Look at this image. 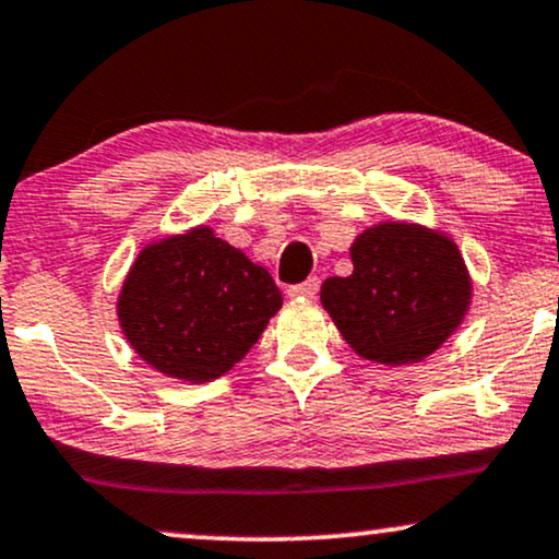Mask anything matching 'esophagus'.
<instances>
[{"instance_id": "obj_1", "label": "esophagus", "mask_w": 559, "mask_h": 559, "mask_svg": "<svg viewBox=\"0 0 559 559\" xmlns=\"http://www.w3.org/2000/svg\"><path fill=\"white\" fill-rule=\"evenodd\" d=\"M320 292V278L318 275H309L305 284H297L288 288V297H305V299H314Z\"/></svg>"}]
</instances>
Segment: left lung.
Listing matches in <instances>:
<instances>
[{"mask_svg": "<svg viewBox=\"0 0 559 559\" xmlns=\"http://www.w3.org/2000/svg\"><path fill=\"white\" fill-rule=\"evenodd\" d=\"M354 273L320 288L346 344L380 365H416L437 352L472 305L459 247L432 228L388 221L352 245Z\"/></svg>", "mask_w": 559, "mask_h": 559, "instance_id": "obj_1", "label": "left lung"}]
</instances>
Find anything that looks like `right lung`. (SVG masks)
<instances>
[{
	"mask_svg": "<svg viewBox=\"0 0 559 559\" xmlns=\"http://www.w3.org/2000/svg\"><path fill=\"white\" fill-rule=\"evenodd\" d=\"M281 305L265 267L198 226L138 254L117 314L145 365L166 378L211 382L245 359Z\"/></svg>",
	"mask_w": 559,
	"mask_h": 559,
	"instance_id": "add662e5",
	"label": "right lung"
}]
</instances>
